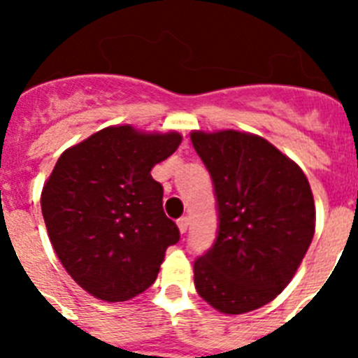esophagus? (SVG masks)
Listing matches in <instances>:
<instances>
[{
  "label": "esophagus",
  "instance_id": "obj_1",
  "mask_svg": "<svg viewBox=\"0 0 358 358\" xmlns=\"http://www.w3.org/2000/svg\"><path fill=\"white\" fill-rule=\"evenodd\" d=\"M177 227H179L181 233H186V229H188V217L179 218V220H177Z\"/></svg>",
  "mask_w": 358,
  "mask_h": 358
}]
</instances>
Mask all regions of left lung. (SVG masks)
I'll return each mask as SVG.
<instances>
[{
	"label": "left lung",
	"instance_id": "left-lung-1",
	"mask_svg": "<svg viewBox=\"0 0 358 358\" xmlns=\"http://www.w3.org/2000/svg\"><path fill=\"white\" fill-rule=\"evenodd\" d=\"M217 199L213 245L194 264L199 296L222 314L267 305L296 274L314 238L308 179L260 136L192 132Z\"/></svg>",
	"mask_w": 358,
	"mask_h": 358
}]
</instances>
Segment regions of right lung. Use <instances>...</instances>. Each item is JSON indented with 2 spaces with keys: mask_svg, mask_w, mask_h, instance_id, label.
Segmentation results:
<instances>
[{
  "mask_svg": "<svg viewBox=\"0 0 358 358\" xmlns=\"http://www.w3.org/2000/svg\"><path fill=\"white\" fill-rule=\"evenodd\" d=\"M182 136L107 127L62 152L43 188L50 242L69 276L103 301H127L156 281L179 229L150 170Z\"/></svg>",
  "mask_w": 358,
  "mask_h": 358,
  "instance_id": "obj_1",
  "label": "right lung"
}]
</instances>
